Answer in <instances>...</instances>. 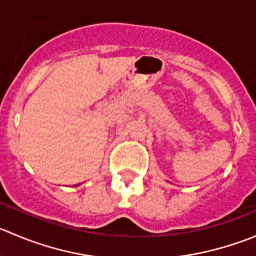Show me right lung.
<instances>
[{
	"mask_svg": "<svg viewBox=\"0 0 256 256\" xmlns=\"http://www.w3.org/2000/svg\"><path fill=\"white\" fill-rule=\"evenodd\" d=\"M78 185H80V184H78ZM78 185H75V186H78Z\"/></svg>",
	"mask_w": 256,
	"mask_h": 256,
	"instance_id": "1",
	"label": "right lung"
}]
</instances>
